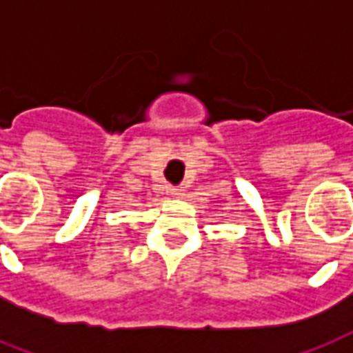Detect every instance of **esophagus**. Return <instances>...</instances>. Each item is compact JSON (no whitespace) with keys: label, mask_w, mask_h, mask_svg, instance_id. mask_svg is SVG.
Listing matches in <instances>:
<instances>
[{"label":"esophagus","mask_w":353,"mask_h":353,"mask_svg":"<svg viewBox=\"0 0 353 353\" xmlns=\"http://www.w3.org/2000/svg\"><path fill=\"white\" fill-rule=\"evenodd\" d=\"M170 193L174 194V196H181V194H183V189H181V187H172Z\"/></svg>","instance_id":"34e87169"}]
</instances>
